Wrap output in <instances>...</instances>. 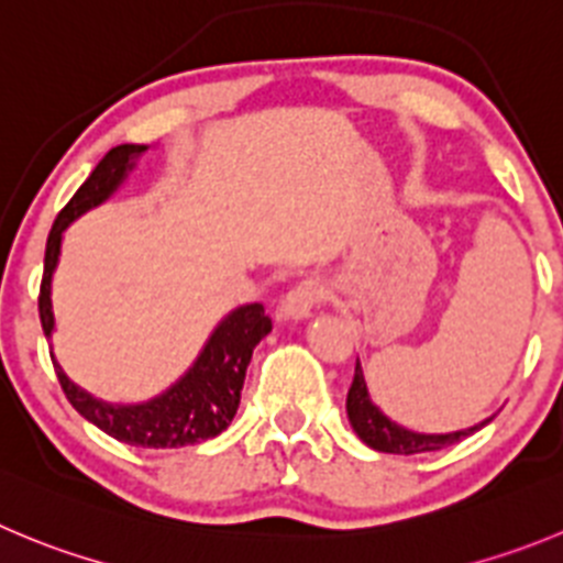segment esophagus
<instances>
[{
  "instance_id": "obj_1",
  "label": "esophagus",
  "mask_w": 563,
  "mask_h": 563,
  "mask_svg": "<svg viewBox=\"0 0 563 563\" xmlns=\"http://www.w3.org/2000/svg\"><path fill=\"white\" fill-rule=\"evenodd\" d=\"M328 299V283L322 277H302L297 286L288 288L277 302V319H306L313 308Z\"/></svg>"
}]
</instances>
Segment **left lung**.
<instances>
[{
	"label": "left lung",
	"mask_w": 563,
	"mask_h": 563,
	"mask_svg": "<svg viewBox=\"0 0 563 563\" xmlns=\"http://www.w3.org/2000/svg\"><path fill=\"white\" fill-rule=\"evenodd\" d=\"M346 417H350V424H353L355 433L361 435L364 444H369L372 450L377 453H394V455H413V453H433V450L450 448L455 441L466 439L475 430H481V422L475 428L459 430V433H413V430L400 428L397 422H391L388 417H383L375 406H372L369 394H366V383H364V372L361 366L355 364V377L353 386H350V394H346Z\"/></svg>",
	"instance_id": "8db88e82"
}]
</instances>
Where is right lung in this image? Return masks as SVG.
<instances>
[{"mask_svg":"<svg viewBox=\"0 0 563 563\" xmlns=\"http://www.w3.org/2000/svg\"><path fill=\"white\" fill-rule=\"evenodd\" d=\"M141 150L144 146L135 144H122L110 150L99 161L97 169L91 172V177L77 188L75 197L68 199L66 208L57 213L49 239H46L44 277H41L38 294L41 328H44L46 335H52V330H55L49 286L52 272L57 266V255H60L63 230L75 222L80 213L104 202L113 194V188L124 180L128 169L133 166V155H139ZM269 330L272 319L266 317L264 306L252 302V306L239 308L213 330L202 355L186 372V377H180L166 394L150 402H141V406H108V402L93 400L91 394L68 380L60 366H55L57 380H60L68 402L80 411V417H86L88 422H93L113 439L133 444V448H186V444L213 439L233 422L252 350Z\"/></svg>","mask_w":563,"mask_h":563,"instance_id":"obj_1","label":"right lung"}]
</instances>
